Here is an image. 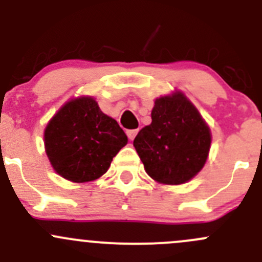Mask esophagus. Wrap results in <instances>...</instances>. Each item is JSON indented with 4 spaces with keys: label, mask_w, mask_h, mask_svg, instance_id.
<instances>
[{
    "label": "esophagus",
    "mask_w": 262,
    "mask_h": 262,
    "mask_svg": "<svg viewBox=\"0 0 262 262\" xmlns=\"http://www.w3.org/2000/svg\"><path fill=\"white\" fill-rule=\"evenodd\" d=\"M137 133H138V129H132V130H126V136H128V138L130 139V141H133V139L136 138Z\"/></svg>",
    "instance_id": "esophagus-1"
}]
</instances>
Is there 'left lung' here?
Instances as JSON below:
<instances>
[{"label": "left lung", "instance_id": "obj_1", "mask_svg": "<svg viewBox=\"0 0 262 262\" xmlns=\"http://www.w3.org/2000/svg\"><path fill=\"white\" fill-rule=\"evenodd\" d=\"M152 123L133 142L148 176L165 185L191 180L204 167L212 134L196 107L181 91L156 99Z\"/></svg>", "mask_w": 262, "mask_h": 262}]
</instances>
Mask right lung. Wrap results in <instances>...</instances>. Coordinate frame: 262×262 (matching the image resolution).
<instances>
[{
	"label": "right lung",
	"instance_id": "right-lung-1",
	"mask_svg": "<svg viewBox=\"0 0 262 262\" xmlns=\"http://www.w3.org/2000/svg\"><path fill=\"white\" fill-rule=\"evenodd\" d=\"M126 143L128 137L118 121L104 114L91 96L66 102L44 130L50 165L58 175L72 182L101 178Z\"/></svg>",
	"mask_w": 262,
	"mask_h": 262
}]
</instances>
